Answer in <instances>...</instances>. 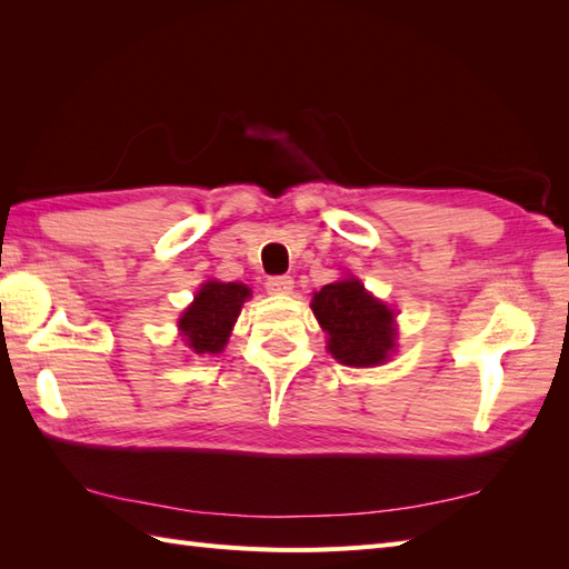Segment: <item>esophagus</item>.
<instances>
[{
  "label": "esophagus",
  "instance_id": "esophagus-1",
  "mask_svg": "<svg viewBox=\"0 0 569 569\" xmlns=\"http://www.w3.org/2000/svg\"><path fill=\"white\" fill-rule=\"evenodd\" d=\"M266 291L273 296L293 293V278L291 276H271L269 281H266Z\"/></svg>",
  "mask_w": 569,
  "mask_h": 569
}]
</instances>
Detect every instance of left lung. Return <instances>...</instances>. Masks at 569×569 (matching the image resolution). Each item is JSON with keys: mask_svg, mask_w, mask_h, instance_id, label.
<instances>
[{"mask_svg": "<svg viewBox=\"0 0 569 569\" xmlns=\"http://www.w3.org/2000/svg\"><path fill=\"white\" fill-rule=\"evenodd\" d=\"M330 355L347 367H377L393 349V312L371 298L357 278L322 286L312 298Z\"/></svg>", "mask_w": 569, "mask_h": 569, "instance_id": "obj_1", "label": "left lung"}]
</instances>
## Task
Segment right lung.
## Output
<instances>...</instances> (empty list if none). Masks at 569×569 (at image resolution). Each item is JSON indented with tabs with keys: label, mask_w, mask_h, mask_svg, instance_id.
<instances>
[{
	"label": "right lung",
	"mask_w": 569,
	"mask_h": 569,
	"mask_svg": "<svg viewBox=\"0 0 569 569\" xmlns=\"http://www.w3.org/2000/svg\"><path fill=\"white\" fill-rule=\"evenodd\" d=\"M249 298L244 283H204L192 306L180 318V330L196 355H217L227 345L229 330L239 316L241 303Z\"/></svg>",
	"instance_id": "obj_1"
}]
</instances>
